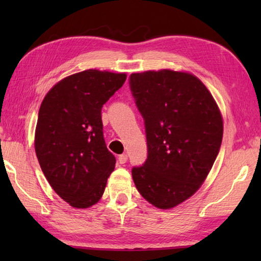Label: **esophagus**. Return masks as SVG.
<instances>
[{
    "mask_svg": "<svg viewBox=\"0 0 261 261\" xmlns=\"http://www.w3.org/2000/svg\"><path fill=\"white\" fill-rule=\"evenodd\" d=\"M126 161H127L126 154H122V155L118 156V162H120L121 165H124V163H126Z\"/></svg>",
    "mask_w": 261,
    "mask_h": 261,
    "instance_id": "1",
    "label": "esophagus"
}]
</instances>
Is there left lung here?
Returning <instances> with one entry per match:
<instances>
[{"instance_id": "left-lung-1", "label": "left lung", "mask_w": 261, "mask_h": 261, "mask_svg": "<svg viewBox=\"0 0 261 261\" xmlns=\"http://www.w3.org/2000/svg\"><path fill=\"white\" fill-rule=\"evenodd\" d=\"M129 84L147 140V159L132 168V178L153 206L173 208L194 194L213 167L222 143V116L191 73H132Z\"/></svg>"}]
</instances>
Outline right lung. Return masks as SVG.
Here are the masks:
<instances>
[{
	"instance_id": "1",
	"label": "right lung",
	"mask_w": 261,
	"mask_h": 261,
	"mask_svg": "<svg viewBox=\"0 0 261 261\" xmlns=\"http://www.w3.org/2000/svg\"><path fill=\"white\" fill-rule=\"evenodd\" d=\"M125 79V73L95 69L71 74L48 92L39 109L38 161L53 190L76 208L96 204L114 171L101 109Z\"/></svg>"
}]
</instances>
